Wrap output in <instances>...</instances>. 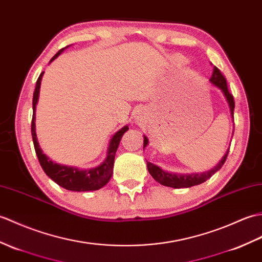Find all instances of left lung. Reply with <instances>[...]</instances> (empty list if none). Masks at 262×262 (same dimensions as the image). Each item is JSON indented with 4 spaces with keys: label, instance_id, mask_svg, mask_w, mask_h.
I'll use <instances>...</instances> for the list:
<instances>
[{
    "label": "left lung",
    "instance_id": "obj_1",
    "mask_svg": "<svg viewBox=\"0 0 262 262\" xmlns=\"http://www.w3.org/2000/svg\"><path fill=\"white\" fill-rule=\"evenodd\" d=\"M209 81L213 84V86H215L216 88L221 90V93L223 94L224 98H226L228 106L230 108L231 118L233 120V111H234L233 96L229 93L226 78L223 77L221 71L219 70L215 66L213 67V72H212V76L209 79ZM233 132H234V124H233ZM233 132H232V136H233ZM147 145H148V138L144 135V148ZM228 154H229V148L227 149L226 154H224L221 161L219 162L213 168H211L210 171H205L202 173H191V174L171 173V172L164 171L163 168L155 165L153 163L147 162V161H146V163H147V168H148L149 174L153 176V179L159 182L160 184L168 186V187H173V188H183V187H191L194 185L204 183L206 180H209L212 175L216 173L219 169L223 166V164L228 157Z\"/></svg>",
    "mask_w": 262,
    "mask_h": 262
}]
</instances>
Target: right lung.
Here are the masks:
<instances>
[{"mask_svg": "<svg viewBox=\"0 0 262 262\" xmlns=\"http://www.w3.org/2000/svg\"><path fill=\"white\" fill-rule=\"evenodd\" d=\"M66 48L58 51V53L50 60V62L49 63H51L54 59H57L60 54L64 51ZM43 74L45 72H42V74L39 76L38 80H36L35 90L33 93V100H32L33 116H32V123H31V134H32V139L34 144V149H35L36 156H38V160L40 162V165L49 178L56 182L58 185L66 188V190L75 191V192H87V191L99 190V188H101L102 186H105L112 178L115 155H116L121 136H123L124 134L129 129L128 126L127 125L124 126L123 128H120L117 133L114 134L108 144L106 159L103 160V162L98 166H96L94 168L83 169V168H78L76 166L62 165V164L53 162L50 157H48L43 153V150L41 149L38 138H36V133H35V109H36V103H38V100H39L40 86H41V80Z\"/></svg>", "mask_w": 262, "mask_h": 262, "instance_id": "add662e5", "label": "right lung"}]
</instances>
